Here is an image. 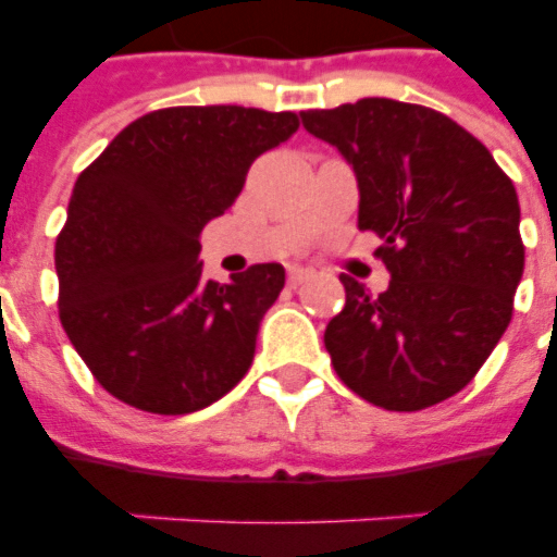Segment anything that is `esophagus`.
Segmentation results:
<instances>
[{"label":"esophagus","mask_w":557,"mask_h":557,"mask_svg":"<svg viewBox=\"0 0 557 557\" xmlns=\"http://www.w3.org/2000/svg\"><path fill=\"white\" fill-rule=\"evenodd\" d=\"M314 271L312 269H304V265H292V269H288V286H304L306 280L312 277Z\"/></svg>","instance_id":"esophagus-1"}]
</instances>
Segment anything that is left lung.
Instances as JSON below:
<instances>
[{
    "mask_svg": "<svg viewBox=\"0 0 557 557\" xmlns=\"http://www.w3.org/2000/svg\"><path fill=\"white\" fill-rule=\"evenodd\" d=\"M300 117L356 170L358 227L381 236L389 271L381 295L341 274L347 304L323 335L338 379L398 413L457 396L503 338L523 277L511 178L474 135L419 103L364 98Z\"/></svg>",
    "mask_w": 557,
    "mask_h": 557,
    "instance_id": "8db88e82",
    "label": "left lung"
}]
</instances>
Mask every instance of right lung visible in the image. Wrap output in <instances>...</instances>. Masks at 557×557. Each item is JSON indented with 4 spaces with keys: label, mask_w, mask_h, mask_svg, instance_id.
I'll return each instance as SVG.
<instances>
[{
    "label": "right lung",
    "mask_w": 557,
    "mask_h": 557,
    "mask_svg": "<svg viewBox=\"0 0 557 557\" xmlns=\"http://www.w3.org/2000/svg\"><path fill=\"white\" fill-rule=\"evenodd\" d=\"M297 126L295 112L156 109L81 173L54 245L57 306L77 356L117 401L193 413L248 372L286 271L260 262L234 283L205 280L199 236Z\"/></svg>",
    "instance_id": "obj_1"
}]
</instances>
